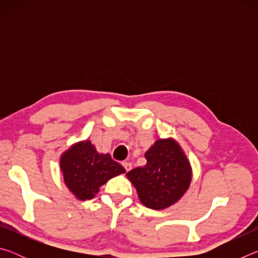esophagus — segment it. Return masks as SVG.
Returning a JSON list of instances; mask_svg holds the SVG:
<instances>
[{
  "mask_svg": "<svg viewBox=\"0 0 258 258\" xmlns=\"http://www.w3.org/2000/svg\"><path fill=\"white\" fill-rule=\"evenodd\" d=\"M121 165L124 166V168L126 169V172H128V171H131V169H132V164H131L130 161H123V163H121Z\"/></svg>",
  "mask_w": 258,
  "mask_h": 258,
  "instance_id": "1",
  "label": "esophagus"
}]
</instances>
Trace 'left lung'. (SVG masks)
<instances>
[{"label": "left lung", "mask_w": 258, "mask_h": 258, "mask_svg": "<svg viewBox=\"0 0 258 258\" xmlns=\"http://www.w3.org/2000/svg\"><path fill=\"white\" fill-rule=\"evenodd\" d=\"M145 157L147 164L133 168L126 175L137 187L145 206L152 209L169 207L190 185L189 161L172 139L156 141Z\"/></svg>", "instance_id": "obj_1"}]
</instances>
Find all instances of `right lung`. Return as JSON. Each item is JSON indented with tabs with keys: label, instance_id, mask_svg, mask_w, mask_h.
Listing matches in <instances>:
<instances>
[{
	"label": "right lung",
	"instance_id": "obj_1",
	"mask_svg": "<svg viewBox=\"0 0 258 258\" xmlns=\"http://www.w3.org/2000/svg\"><path fill=\"white\" fill-rule=\"evenodd\" d=\"M63 180L78 199H92L109 178L125 172L111 156L98 154L90 141L81 142L61 157Z\"/></svg>",
	"mask_w": 258,
	"mask_h": 258
}]
</instances>
